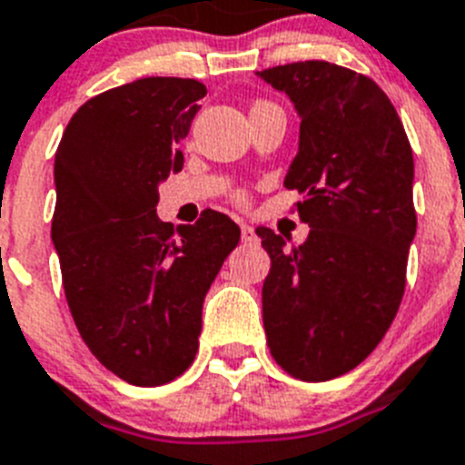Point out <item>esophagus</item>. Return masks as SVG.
Listing matches in <instances>:
<instances>
[{"mask_svg": "<svg viewBox=\"0 0 465 465\" xmlns=\"http://www.w3.org/2000/svg\"><path fill=\"white\" fill-rule=\"evenodd\" d=\"M241 238H243V243H257V241H260L255 227H252V224H245V222H241Z\"/></svg>", "mask_w": 465, "mask_h": 465, "instance_id": "esophagus-1", "label": "esophagus"}]
</instances>
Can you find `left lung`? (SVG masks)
I'll use <instances>...</instances> for the list:
<instances>
[{"instance_id":"8db88e82","label":"left lung","mask_w":465,"mask_h":465,"mask_svg":"<svg viewBox=\"0 0 465 465\" xmlns=\"http://www.w3.org/2000/svg\"><path fill=\"white\" fill-rule=\"evenodd\" d=\"M300 116L285 187L304 196L302 245L257 229L272 269L262 316L273 361L304 381L361 365L391 328L417 233L414 156L389 95L325 60L257 72Z\"/></svg>"}]
</instances>
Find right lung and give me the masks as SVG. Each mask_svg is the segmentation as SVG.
<instances>
[{"label": "right lung", "instance_id": "1", "mask_svg": "<svg viewBox=\"0 0 465 465\" xmlns=\"http://www.w3.org/2000/svg\"><path fill=\"white\" fill-rule=\"evenodd\" d=\"M205 93L177 76L104 91L79 107L55 152L51 238L64 297L91 353L135 386L192 365L205 294L241 238L215 210L180 227L156 215Z\"/></svg>", "mask_w": 465, "mask_h": 465}]
</instances>
